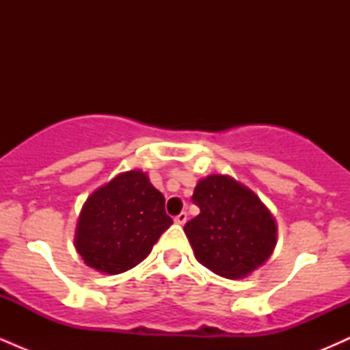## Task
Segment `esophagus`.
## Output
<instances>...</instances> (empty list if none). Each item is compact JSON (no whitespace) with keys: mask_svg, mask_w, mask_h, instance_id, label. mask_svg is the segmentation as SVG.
<instances>
[{"mask_svg":"<svg viewBox=\"0 0 350 350\" xmlns=\"http://www.w3.org/2000/svg\"><path fill=\"white\" fill-rule=\"evenodd\" d=\"M186 220H187L186 212H180V214H178V215L174 217V222L179 224V226H184V224H186Z\"/></svg>","mask_w":350,"mask_h":350,"instance_id":"obj_1","label":"esophagus"}]
</instances>
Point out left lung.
I'll return each mask as SVG.
<instances>
[{"mask_svg":"<svg viewBox=\"0 0 350 350\" xmlns=\"http://www.w3.org/2000/svg\"><path fill=\"white\" fill-rule=\"evenodd\" d=\"M200 214L184 226L196 258L215 275L243 278L267 262L276 224L255 194L228 176L200 179L192 194Z\"/></svg>","mask_w":350,"mask_h":350,"instance_id":"obj_1","label":"left lung"}]
</instances>
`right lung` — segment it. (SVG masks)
<instances>
[{
    "label": "right lung",
    "instance_id": "add662e5",
    "mask_svg": "<svg viewBox=\"0 0 350 350\" xmlns=\"http://www.w3.org/2000/svg\"><path fill=\"white\" fill-rule=\"evenodd\" d=\"M164 196L142 171L118 174L83 204L75 248L94 270L118 275L150 255L172 224Z\"/></svg>",
    "mask_w": 350,
    "mask_h": 350
}]
</instances>
